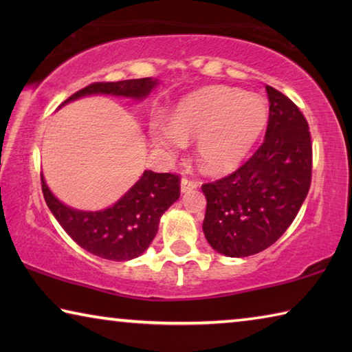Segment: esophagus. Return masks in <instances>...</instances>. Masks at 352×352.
Returning a JSON list of instances; mask_svg holds the SVG:
<instances>
[{
    "mask_svg": "<svg viewBox=\"0 0 352 352\" xmlns=\"http://www.w3.org/2000/svg\"><path fill=\"white\" fill-rule=\"evenodd\" d=\"M197 186H199V183L194 182V180H189V178H182V182H180V190H182V194L190 192V190L195 189Z\"/></svg>",
    "mask_w": 352,
    "mask_h": 352,
    "instance_id": "obj_1",
    "label": "esophagus"
}]
</instances>
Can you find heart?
<instances>
[{
    "mask_svg": "<svg viewBox=\"0 0 352 352\" xmlns=\"http://www.w3.org/2000/svg\"><path fill=\"white\" fill-rule=\"evenodd\" d=\"M269 121L259 96L226 87H210L183 98L170 122L153 121L151 138L160 151L175 155L197 141V162L206 174H228L245 162Z\"/></svg>",
    "mask_w": 352,
    "mask_h": 352,
    "instance_id": "heart-1",
    "label": "heart"
}]
</instances>
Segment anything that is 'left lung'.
I'll return each mask as SVG.
<instances>
[{
    "label": "left lung",
    "mask_w": 352,
    "mask_h": 352,
    "mask_svg": "<svg viewBox=\"0 0 352 352\" xmlns=\"http://www.w3.org/2000/svg\"><path fill=\"white\" fill-rule=\"evenodd\" d=\"M270 115L265 140L234 174L201 186L204 233L217 253L245 258L269 248L294 222L312 175L306 118L292 100L265 85Z\"/></svg>",
    "instance_id": "left-lung-1"
}]
</instances>
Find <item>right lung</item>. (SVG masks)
<instances>
[{
  "mask_svg": "<svg viewBox=\"0 0 352 352\" xmlns=\"http://www.w3.org/2000/svg\"><path fill=\"white\" fill-rule=\"evenodd\" d=\"M158 79H130L121 82L91 83L74 93L58 107L85 96L129 98L144 100L158 85ZM41 189L52 216L77 245L109 261H130L146 252L157 236L160 219L180 197V183L174 174L144 170L140 180L109 208L83 211L58 200L41 174Z\"/></svg>",
  "mask_w": 352,
  "mask_h": 352,
  "instance_id": "add662e5",
  "label": "right lung"
}]
</instances>
